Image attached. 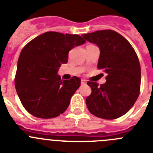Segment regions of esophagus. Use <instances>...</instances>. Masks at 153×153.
<instances>
[{"label": "esophagus", "mask_w": 153, "mask_h": 153, "mask_svg": "<svg viewBox=\"0 0 153 153\" xmlns=\"http://www.w3.org/2000/svg\"><path fill=\"white\" fill-rule=\"evenodd\" d=\"M81 84L86 85V80H85V79H81Z\"/></svg>", "instance_id": "1"}]
</instances>
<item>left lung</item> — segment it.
Wrapping results in <instances>:
<instances>
[{
    "label": "left lung",
    "instance_id": "1",
    "mask_svg": "<svg viewBox=\"0 0 153 153\" xmlns=\"http://www.w3.org/2000/svg\"><path fill=\"white\" fill-rule=\"evenodd\" d=\"M83 36L100 48L97 68L106 74V82L100 86L87 82L92 93L86 100V106L100 118L122 117L132 107L140 94L141 68L137 55L129 42L112 30H97Z\"/></svg>",
    "mask_w": 153,
    "mask_h": 153
}]
</instances>
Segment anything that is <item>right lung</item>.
Masks as SVG:
<instances>
[{
	"mask_svg": "<svg viewBox=\"0 0 153 153\" xmlns=\"http://www.w3.org/2000/svg\"><path fill=\"white\" fill-rule=\"evenodd\" d=\"M85 43L77 34L49 31L23 48L17 62L15 88L28 113L51 119L66 111L81 80L77 76L63 80L57 72L62 63L68 61L69 51Z\"/></svg>",
	"mask_w": 153,
	"mask_h": 153,
	"instance_id": "obj_1",
	"label": "right lung"
}]
</instances>
